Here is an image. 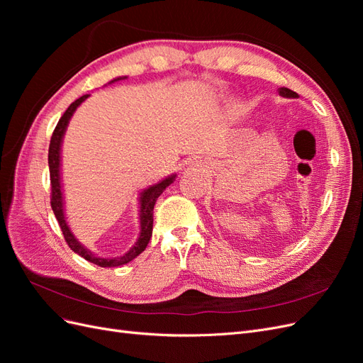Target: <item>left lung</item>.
Wrapping results in <instances>:
<instances>
[{
    "instance_id": "obj_1",
    "label": "left lung",
    "mask_w": 363,
    "mask_h": 363,
    "mask_svg": "<svg viewBox=\"0 0 363 363\" xmlns=\"http://www.w3.org/2000/svg\"><path fill=\"white\" fill-rule=\"evenodd\" d=\"M279 94H280L281 96H284V98H296V96H298V94L291 91V89H288V87H280Z\"/></svg>"
}]
</instances>
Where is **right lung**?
<instances>
[{"label":"right lung","instance_id":"add662e5","mask_svg":"<svg viewBox=\"0 0 363 363\" xmlns=\"http://www.w3.org/2000/svg\"><path fill=\"white\" fill-rule=\"evenodd\" d=\"M121 79H125V77H119V79H115L113 82L121 80ZM87 96L89 95H83L79 98V100H75L67 108V112L63 113V116L59 119L56 128H54V131H52V136L50 140V150H48V167H50V180H51V207H52L54 215H56V218H57L59 225H60L63 236H65V240H67L69 248L74 252H77L79 256H82L83 259H86L87 262L95 263V265H98V267L112 268V267H119V265H124V263L131 262L147 248V245L150 242V238L152 235V208H155V204L160 196V194L175 180V174L169 175V177L159 182L157 184H152L148 189H144L140 192V196H139L140 232H139V238L136 240V244L131 247L125 252V255L119 256V257H100V256L94 255L91 250L83 247L72 235V232L67 224V218H65L63 191H62V180H60V147H62V140L65 136V131H67V127L69 124L71 116L77 111V107H79Z\"/></svg>","mask_w":363,"mask_h":363}]
</instances>
